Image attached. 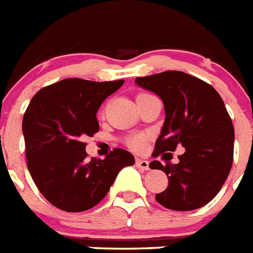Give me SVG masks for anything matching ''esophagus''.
I'll return each instance as SVG.
<instances>
[{
  "label": "esophagus",
  "instance_id": "obj_1",
  "mask_svg": "<svg viewBox=\"0 0 253 253\" xmlns=\"http://www.w3.org/2000/svg\"><path fill=\"white\" fill-rule=\"evenodd\" d=\"M136 166H137V167H139V169H145V171L150 169V167H149V162L145 161V159L136 158Z\"/></svg>",
  "mask_w": 253,
  "mask_h": 253
}]
</instances>
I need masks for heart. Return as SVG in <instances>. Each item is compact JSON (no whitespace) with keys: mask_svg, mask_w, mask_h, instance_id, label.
Listing matches in <instances>:
<instances>
[{"mask_svg":"<svg viewBox=\"0 0 253 253\" xmlns=\"http://www.w3.org/2000/svg\"><path fill=\"white\" fill-rule=\"evenodd\" d=\"M128 145L134 150H142L145 146V137L143 136H133L128 139Z\"/></svg>","mask_w":253,"mask_h":253,"instance_id":"obj_1","label":"heart"}]
</instances>
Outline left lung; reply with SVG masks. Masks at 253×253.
Listing matches in <instances>:
<instances>
[{"instance_id": "obj_1", "label": "left lung", "mask_w": 253, "mask_h": 253, "mask_svg": "<svg viewBox=\"0 0 253 253\" xmlns=\"http://www.w3.org/2000/svg\"><path fill=\"white\" fill-rule=\"evenodd\" d=\"M136 84L158 95L165 123L154 155L185 149L177 165L153 161L169 177V187L155 196L167 209L188 211L207 205L221 191L234 157V126L225 103L207 82L183 72H163L136 78Z\"/></svg>"}]
</instances>
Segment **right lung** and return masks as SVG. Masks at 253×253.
<instances>
[{"label":"right lung","instance_id":"obj_1","mask_svg":"<svg viewBox=\"0 0 253 253\" xmlns=\"http://www.w3.org/2000/svg\"><path fill=\"white\" fill-rule=\"evenodd\" d=\"M123 84L66 78L42 88L28 104L22 124L28 171L40 193L58 209H91L106 197L117 173L134 165L124 149L87 161L82 142L98 132L99 107Z\"/></svg>","mask_w":253,"mask_h":253}]
</instances>
